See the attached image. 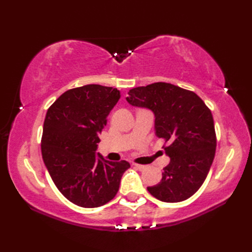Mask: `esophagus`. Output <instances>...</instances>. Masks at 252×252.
<instances>
[{
	"label": "esophagus",
	"instance_id": "34e87169",
	"mask_svg": "<svg viewBox=\"0 0 252 252\" xmlns=\"http://www.w3.org/2000/svg\"><path fill=\"white\" fill-rule=\"evenodd\" d=\"M133 165H134V168H136V169H138V170H145L146 169V165H144V164H138V163H133Z\"/></svg>",
	"mask_w": 252,
	"mask_h": 252
}]
</instances>
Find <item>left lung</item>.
<instances>
[{"label": "left lung", "instance_id": "1", "mask_svg": "<svg viewBox=\"0 0 252 252\" xmlns=\"http://www.w3.org/2000/svg\"><path fill=\"white\" fill-rule=\"evenodd\" d=\"M132 106L155 114L156 135L167 146L170 163L162 179L147 190L164 202L189 199L200 189L216 155L217 136L211 110L192 91L171 83L156 82L129 91Z\"/></svg>", "mask_w": 252, "mask_h": 252}]
</instances>
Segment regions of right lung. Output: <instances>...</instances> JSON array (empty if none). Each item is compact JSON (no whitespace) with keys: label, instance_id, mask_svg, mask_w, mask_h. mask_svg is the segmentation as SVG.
Instances as JSON below:
<instances>
[{"label":"right lung","instance_id":"1","mask_svg":"<svg viewBox=\"0 0 252 252\" xmlns=\"http://www.w3.org/2000/svg\"><path fill=\"white\" fill-rule=\"evenodd\" d=\"M119 98V90L88 84L66 91L46 112L42 158L58 190L74 205L96 208L109 202L130 168L126 160L108 161L95 153Z\"/></svg>","mask_w":252,"mask_h":252}]
</instances>
